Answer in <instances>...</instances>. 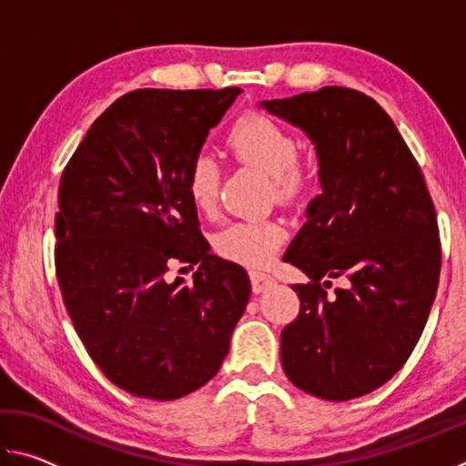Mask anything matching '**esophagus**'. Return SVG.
I'll list each match as a JSON object with an SVG mask.
<instances>
[{
    "mask_svg": "<svg viewBox=\"0 0 466 466\" xmlns=\"http://www.w3.org/2000/svg\"><path fill=\"white\" fill-rule=\"evenodd\" d=\"M273 283H275V279L271 278V275L261 273V271H250V286L255 294H261V291H265L267 288H271Z\"/></svg>",
    "mask_w": 466,
    "mask_h": 466,
    "instance_id": "obj_1",
    "label": "esophagus"
}]
</instances>
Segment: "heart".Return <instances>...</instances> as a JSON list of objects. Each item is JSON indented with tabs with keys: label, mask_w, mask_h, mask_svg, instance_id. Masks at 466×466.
I'll list each match as a JSON object with an SVG mask.
<instances>
[{
	"label": "heart",
	"mask_w": 466,
	"mask_h": 466,
	"mask_svg": "<svg viewBox=\"0 0 466 466\" xmlns=\"http://www.w3.org/2000/svg\"><path fill=\"white\" fill-rule=\"evenodd\" d=\"M226 144L236 160L263 170L271 177L275 197L281 203H296L310 191L312 170L298 160V141L291 133L261 113H247L228 131ZM219 164L214 156L197 154L187 168V195L203 214L214 211L219 193ZM286 240V228L275 219H247L219 230L216 250L228 261L261 267L278 255Z\"/></svg>",
	"instance_id": "obj_1"
}]
</instances>
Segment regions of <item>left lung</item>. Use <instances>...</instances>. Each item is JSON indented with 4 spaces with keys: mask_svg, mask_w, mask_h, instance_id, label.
<instances>
[{
    "mask_svg": "<svg viewBox=\"0 0 466 466\" xmlns=\"http://www.w3.org/2000/svg\"><path fill=\"white\" fill-rule=\"evenodd\" d=\"M261 106L312 141L322 188L283 255L310 283L294 286L299 314L281 330V366L312 397H364L403 368L428 322L436 209L405 139L366 94L325 86ZM337 277L348 288L329 297Z\"/></svg>",
    "mask_w": 466,
    "mask_h": 466,
    "instance_id": "obj_1",
    "label": "left lung"
}]
</instances>
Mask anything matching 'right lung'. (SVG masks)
I'll return each instance as SVG.
<instances>
[{"mask_svg":"<svg viewBox=\"0 0 466 466\" xmlns=\"http://www.w3.org/2000/svg\"><path fill=\"white\" fill-rule=\"evenodd\" d=\"M242 90H154L102 113L63 170L55 267L82 343L129 394L175 400L218 374L247 309L240 265L209 255L187 168ZM170 258L200 269L166 279Z\"/></svg>","mask_w":466,"mask_h":466,"instance_id":"right-lung-1","label":"right lung"}]
</instances>
